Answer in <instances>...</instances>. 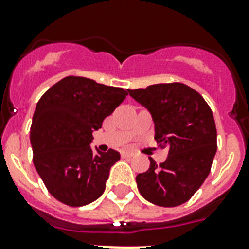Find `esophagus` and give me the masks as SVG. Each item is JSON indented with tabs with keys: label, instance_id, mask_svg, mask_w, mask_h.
I'll use <instances>...</instances> for the list:
<instances>
[{
	"label": "esophagus",
	"instance_id": "1",
	"mask_svg": "<svg viewBox=\"0 0 249 249\" xmlns=\"http://www.w3.org/2000/svg\"><path fill=\"white\" fill-rule=\"evenodd\" d=\"M132 156H133L132 152H126V151L121 152V158H123V159H128V158H132Z\"/></svg>",
	"mask_w": 249,
	"mask_h": 249
}]
</instances>
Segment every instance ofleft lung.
Wrapping results in <instances>:
<instances>
[{"mask_svg":"<svg viewBox=\"0 0 249 249\" xmlns=\"http://www.w3.org/2000/svg\"><path fill=\"white\" fill-rule=\"evenodd\" d=\"M128 91L151 113L160 147L169 148L164 163L158 165L150 158L147 172L137 176L138 191L160 207L183 204L208 177L216 155L212 109L196 90L181 83L155 84Z\"/></svg>","mask_w":249,"mask_h":249,"instance_id":"obj_1","label":"left lung"}]
</instances>
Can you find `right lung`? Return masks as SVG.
Here are the masks:
<instances>
[{
    "mask_svg": "<svg viewBox=\"0 0 249 249\" xmlns=\"http://www.w3.org/2000/svg\"><path fill=\"white\" fill-rule=\"evenodd\" d=\"M128 95V90L67 76L37 102L31 125L33 164L56 200L83 207L105 193L120 154L93 151L94 130Z\"/></svg>",
    "mask_w": 249,
    "mask_h": 249,
    "instance_id": "obj_1",
    "label": "right lung"
}]
</instances>
